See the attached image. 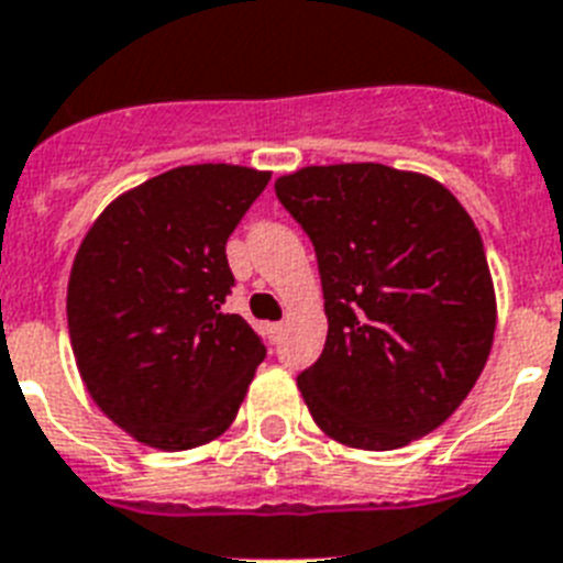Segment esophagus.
Instances as JSON below:
<instances>
[{
	"instance_id": "1",
	"label": "esophagus",
	"mask_w": 563,
	"mask_h": 563,
	"mask_svg": "<svg viewBox=\"0 0 563 563\" xmlns=\"http://www.w3.org/2000/svg\"><path fill=\"white\" fill-rule=\"evenodd\" d=\"M283 332H286V323H272L268 325V334H272V340H280L283 338Z\"/></svg>"
}]
</instances>
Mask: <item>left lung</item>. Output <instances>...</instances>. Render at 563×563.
<instances>
[{
    "mask_svg": "<svg viewBox=\"0 0 563 563\" xmlns=\"http://www.w3.org/2000/svg\"><path fill=\"white\" fill-rule=\"evenodd\" d=\"M309 234L323 283V354L300 372L334 441L386 452L464 404L493 349L484 240L438 179L380 163L309 165L274 183Z\"/></svg>",
    "mask_w": 563,
    "mask_h": 563,
    "instance_id": "8db88e82",
    "label": "left lung"
}]
</instances>
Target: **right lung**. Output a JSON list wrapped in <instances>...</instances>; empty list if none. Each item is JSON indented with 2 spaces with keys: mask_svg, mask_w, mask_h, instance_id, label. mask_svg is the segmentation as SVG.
<instances>
[{
  "mask_svg": "<svg viewBox=\"0 0 563 563\" xmlns=\"http://www.w3.org/2000/svg\"><path fill=\"white\" fill-rule=\"evenodd\" d=\"M272 174L179 165L97 217L68 280V332L93 404L154 450L214 441L238 418L266 346L223 311L229 234Z\"/></svg>",
  "mask_w": 563,
  "mask_h": 563,
  "instance_id": "1",
  "label": "right lung"
}]
</instances>
